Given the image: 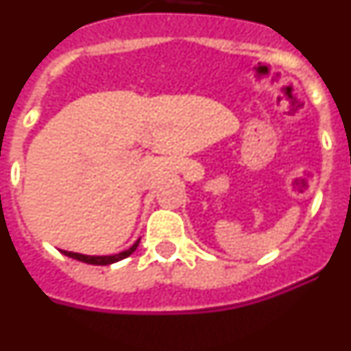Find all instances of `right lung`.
<instances>
[{
    "label": "right lung",
    "instance_id": "right-lung-1",
    "mask_svg": "<svg viewBox=\"0 0 351 351\" xmlns=\"http://www.w3.org/2000/svg\"><path fill=\"white\" fill-rule=\"evenodd\" d=\"M138 243H141V239H138V241H135V244H133L132 247H128V250H125V251H121V253H116V255H104V256L82 255V253H73V251H64V250H61V253L66 256H70V258H73V260H79V262L91 263V265H110V263H116V262H119V260H123V258H126V256L132 255L133 251L137 250Z\"/></svg>",
    "mask_w": 351,
    "mask_h": 351
}]
</instances>
